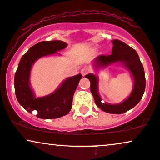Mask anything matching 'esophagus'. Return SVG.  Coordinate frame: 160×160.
<instances>
[{
  "instance_id": "esophagus-1",
  "label": "esophagus",
  "mask_w": 160,
  "mask_h": 160,
  "mask_svg": "<svg viewBox=\"0 0 160 160\" xmlns=\"http://www.w3.org/2000/svg\"><path fill=\"white\" fill-rule=\"evenodd\" d=\"M90 71H91L90 68L88 67V66H83V67H82L81 69H80V72H81V74H82V76H85V75H86V74H87L88 73H89Z\"/></svg>"
}]
</instances>
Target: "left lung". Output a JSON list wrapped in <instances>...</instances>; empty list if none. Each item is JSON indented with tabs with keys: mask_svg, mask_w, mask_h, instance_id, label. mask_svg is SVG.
Segmentation results:
<instances>
[{
	"mask_svg": "<svg viewBox=\"0 0 160 160\" xmlns=\"http://www.w3.org/2000/svg\"><path fill=\"white\" fill-rule=\"evenodd\" d=\"M112 54L108 55L98 56L96 59V66H106L116 62H122L130 70L134 80V89L129 98L122 103L110 105L101 102L98 92V78L94 74H89L85 78L89 79L90 90L94 97L97 106L104 112L110 114H123L136 106L142 99L145 89V77L142 63L139 60L138 54L134 48L119 40L112 41Z\"/></svg>",
	"mask_w": 160,
	"mask_h": 160,
	"instance_id": "8db88e82",
	"label": "left lung"
}]
</instances>
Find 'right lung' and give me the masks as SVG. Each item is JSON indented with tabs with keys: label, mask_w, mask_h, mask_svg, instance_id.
<instances>
[{
	"label": "right lung",
	"mask_w": 160,
	"mask_h": 160,
	"mask_svg": "<svg viewBox=\"0 0 160 160\" xmlns=\"http://www.w3.org/2000/svg\"><path fill=\"white\" fill-rule=\"evenodd\" d=\"M66 47V43L60 40L40 42L23 54L18 64L14 80L16 98L29 113L37 110L39 118H59L67 114L72 109L74 94L82 78L80 74L66 79L53 94L43 98H35L29 86L30 70L35 60Z\"/></svg>",
	"instance_id": "obj_1"
}]
</instances>
